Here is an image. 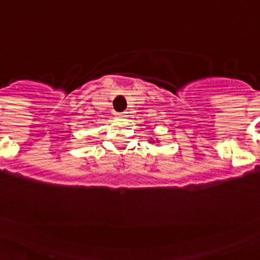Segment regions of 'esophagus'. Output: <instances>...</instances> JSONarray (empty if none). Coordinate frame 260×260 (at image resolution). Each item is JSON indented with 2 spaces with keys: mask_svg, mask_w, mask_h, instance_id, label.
I'll return each mask as SVG.
<instances>
[{
  "mask_svg": "<svg viewBox=\"0 0 260 260\" xmlns=\"http://www.w3.org/2000/svg\"><path fill=\"white\" fill-rule=\"evenodd\" d=\"M117 116L121 117V118H125V117H127V114H125V113H118Z\"/></svg>",
  "mask_w": 260,
  "mask_h": 260,
  "instance_id": "obj_1",
  "label": "esophagus"
}]
</instances>
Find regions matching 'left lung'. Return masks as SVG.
<instances>
[{"label":"left lung","instance_id":"obj_1","mask_svg":"<svg viewBox=\"0 0 260 260\" xmlns=\"http://www.w3.org/2000/svg\"><path fill=\"white\" fill-rule=\"evenodd\" d=\"M149 142H151V143H154V142H159V141H158V139H157V141H154L153 138H149Z\"/></svg>","mask_w":260,"mask_h":260}]
</instances>
